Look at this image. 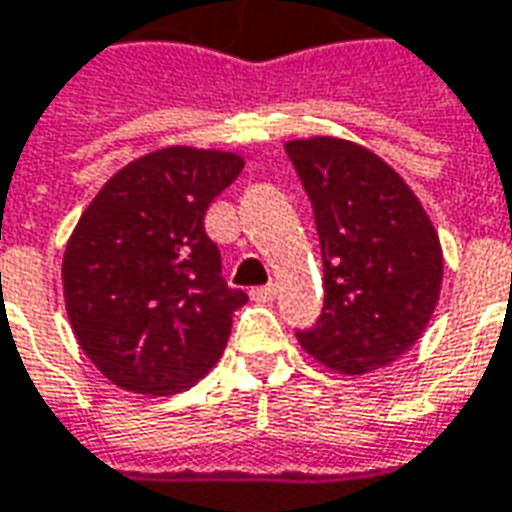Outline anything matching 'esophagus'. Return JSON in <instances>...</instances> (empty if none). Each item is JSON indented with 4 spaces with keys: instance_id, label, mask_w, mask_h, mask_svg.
Masks as SVG:
<instances>
[{
    "instance_id": "1",
    "label": "esophagus",
    "mask_w": 512,
    "mask_h": 512,
    "mask_svg": "<svg viewBox=\"0 0 512 512\" xmlns=\"http://www.w3.org/2000/svg\"><path fill=\"white\" fill-rule=\"evenodd\" d=\"M275 297V286L267 284V286H256V289H250V300L253 303H270Z\"/></svg>"
}]
</instances>
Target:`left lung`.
<instances>
[{
    "mask_svg": "<svg viewBox=\"0 0 512 512\" xmlns=\"http://www.w3.org/2000/svg\"><path fill=\"white\" fill-rule=\"evenodd\" d=\"M322 248L325 306L297 342L342 375L389 366L433 317L444 253L433 220L397 170L342 137L289 140Z\"/></svg>",
    "mask_w": 512,
    "mask_h": 512,
    "instance_id": "8db88e82",
    "label": "left lung"
}]
</instances>
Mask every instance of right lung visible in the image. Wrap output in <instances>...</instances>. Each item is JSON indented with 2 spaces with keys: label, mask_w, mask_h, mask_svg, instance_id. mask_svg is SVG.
<instances>
[{
  "label": "right lung",
  "mask_w": 512,
  "mask_h": 512,
  "mask_svg": "<svg viewBox=\"0 0 512 512\" xmlns=\"http://www.w3.org/2000/svg\"><path fill=\"white\" fill-rule=\"evenodd\" d=\"M242 168L234 151L159 148L118 170L79 217L63 256L65 311L118 389L176 394L220 361L248 295L223 281L204 217Z\"/></svg>",
  "instance_id": "obj_1"
}]
</instances>
